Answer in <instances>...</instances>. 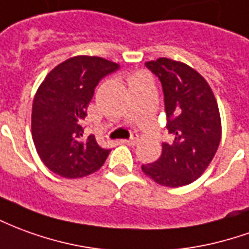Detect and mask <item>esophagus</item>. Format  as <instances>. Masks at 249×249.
I'll list each match as a JSON object with an SVG mask.
<instances>
[{"label":"esophagus","mask_w":249,"mask_h":249,"mask_svg":"<svg viewBox=\"0 0 249 249\" xmlns=\"http://www.w3.org/2000/svg\"><path fill=\"white\" fill-rule=\"evenodd\" d=\"M124 142H126L128 145H135V144H137V142H139V136H137L136 133H133L129 140H124Z\"/></svg>","instance_id":"1"}]
</instances>
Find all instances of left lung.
Masks as SVG:
<instances>
[{"label":"left lung","mask_w":249,"mask_h":249,"mask_svg":"<svg viewBox=\"0 0 249 249\" xmlns=\"http://www.w3.org/2000/svg\"><path fill=\"white\" fill-rule=\"evenodd\" d=\"M164 94L166 128L160 158L142 170L158 185L179 187L194 182L213 160L221 140V117L209 83L190 66L168 58L147 62Z\"/></svg>","instance_id":"1"}]
</instances>
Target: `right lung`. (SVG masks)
<instances>
[{"mask_svg": "<svg viewBox=\"0 0 249 249\" xmlns=\"http://www.w3.org/2000/svg\"><path fill=\"white\" fill-rule=\"evenodd\" d=\"M120 64L79 55L51 70L37 89L32 105V139L41 161L63 178H82L100 170L110 149L93 135L83 137L82 120L94 89Z\"/></svg>", "mask_w": 249, "mask_h": 249, "instance_id": "obj_1", "label": "right lung"}]
</instances>
